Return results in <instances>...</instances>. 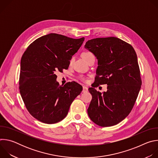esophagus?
<instances>
[{"label": "esophagus", "mask_w": 158, "mask_h": 158, "mask_svg": "<svg viewBox=\"0 0 158 158\" xmlns=\"http://www.w3.org/2000/svg\"><path fill=\"white\" fill-rule=\"evenodd\" d=\"M88 91V88L85 86H83L82 89V93H87Z\"/></svg>", "instance_id": "obj_1"}]
</instances>
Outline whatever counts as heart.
Segmentation results:
<instances>
[{
	"label": "heart",
	"mask_w": 158,
	"mask_h": 158,
	"mask_svg": "<svg viewBox=\"0 0 158 158\" xmlns=\"http://www.w3.org/2000/svg\"><path fill=\"white\" fill-rule=\"evenodd\" d=\"M93 56H94V54H93L92 52H83V53L82 54V58H83L86 62H87V60H88L90 58H91V57H93ZM73 59H74L73 57H72V58L71 59V60H70V61H69V63H70V64H71V63L73 62ZM81 79L82 81H85V79L84 77H81Z\"/></svg>",
	"instance_id": "1"
}]
</instances>
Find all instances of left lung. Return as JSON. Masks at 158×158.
<instances>
[{"label": "left lung", "instance_id": "8db88e82", "mask_svg": "<svg viewBox=\"0 0 158 158\" xmlns=\"http://www.w3.org/2000/svg\"><path fill=\"white\" fill-rule=\"evenodd\" d=\"M85 48L94 54L98 64L94 84L89 89L92 100L88 115L99 126L116 125L129 115L140 91L136 53L131 45L115 37L89 40ZM102 84L108 85L103 94L94 88Z\"/></svg>", "mask_w": 158, "mask_h": 158}]
</instances>
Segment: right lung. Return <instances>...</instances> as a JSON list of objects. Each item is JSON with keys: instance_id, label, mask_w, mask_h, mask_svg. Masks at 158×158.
I'll list each match as a JSON object with an SVG mask.
<instances>
[{"instance_id": "obj_1", "label": "right lung", "mask_w": 158, "mask_h": 158, "mask_svg": "<svg viewBox=\"0 0 158 158\" xmlns=\"http://www.w3.org/2000/svg\"><path fill=\"white\" fill-rule=\"evenodd\" d=\"M84 40V37L51 33L34 40L22 56L20 93L29 113L38 121L46 124L62 121L81 94L82 87L76 82L59 85L55 73L68 69Z\"/></svg>"}]
</instances>
